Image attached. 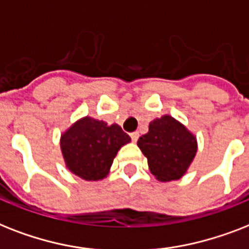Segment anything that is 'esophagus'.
I'll list each match as a JSON object with an SVG mask.
<instances>
[{
  "label": "esophagus",
  "instance_id": "34e87169",
  "mask_svg": "<svg viewBox=\"0 0 249 249\" xmlns=\"http://www.w3.org/2000/svg\"><path fill=\"white\" fill-rule=\"evenodd\" d=\"M131 139H132L134 142H136L137 139H139V132H132V134H131Z\"/></svg>",
  "mask_w": 249,
  "mask_h": 249
}]
</instances>
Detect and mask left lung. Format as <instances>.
<instances>
[{
	"label": "left lung",
	"mask_w": 249,
	"mask_h": 249,
	"mask_svg": "<svg viewBox=\"0 0 249 249\" xmlns=\"http://www.w3.org/2000/svg\"><path fill=\"white\" fill-rule=\"evenodd\" d=\"M149 170L160 182L178 180L186 174L198 150L196 136L170 114L153 119L148 134L137 141Z\"/></svg>",
	"instance_id": "left-lung-1"
}]
</instances>
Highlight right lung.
I'll return each instance as SVG.
<instances>
[{
    "label": "right lung",
    "mask_w": 249,
    "mask_h": 249,
    "mask_svg": "<svg viewBox=\"0 0 249 249\" xmlns=\"http://www.w3.org/2000/svg\"><path fill=\"white\" fill-rule=\"evenodd\" d=\"M130 141L117 123L108 124L86 115L61 134L60 149L71 174L85 181H100L110 172L119 149Z\"/></svg>",
    "instance_id": "obj_1"
}]
</instances>
